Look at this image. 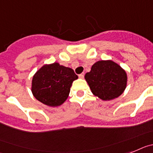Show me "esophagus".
<instances>
[{
  "mask_svg": "<svg viewBox=\"0 0 153 153\" xmlns=\"http://www.w3.org/2000/svg\"><path fill=\"white\" fill-rule=\"evenodd\" d=\"M78 77H79V78H84V74H81V75H78Z\"/></svg>",
  "mask_w": 153,
  "mask_h": 153,
  "instance_id": "obj_1",
  "label": "esophagus"
}]
</instances>
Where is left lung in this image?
Listing matches in <instances>:
<instances>
[{"mask_svg": "<svg viewBox=\"0 0 153 153\" xmlns=\"http://www.w3.org/2000/svg\"><path fill=\"white\" fill-rule=\"evenodd\" d=\"M85 78L95 96L110 101L120 96L127 86V73L111 60H101L91 66Z\"/></svg>", "mask_w": 153, "mask_h": 153, "instance_id": "left-lung-1", "label": "left lung"}]
</instances>
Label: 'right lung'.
<instances>
[{
  "instance_id": "add662e5",
  "label": "right lung",
  "mask_w": 153,
  "mask_h": 153,
  "mask_svg": "<svg viewBox=\"0 0 153 153\" xmlns=\"http://www.w3.org/2000/svg\"><path fill=\"white\" fill-rule=\"evenodd\" d=\"M78 78L71 68L58 62L46 64L33 75L30 89L37 100L57 107L67 100L73 82Z\"/></svg>"
}]
</instances>
